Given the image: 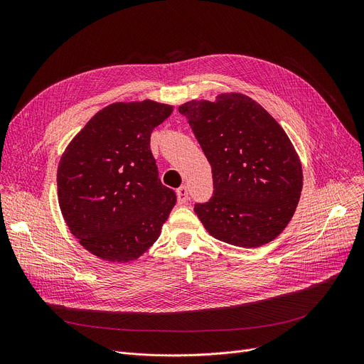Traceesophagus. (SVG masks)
Masks as SVG:
<instances>
[{
	"instance_id": "esophagus-1",
	"label": "esophagus",
	"mask_w": 364,
	"mask_h": 364,
	"mask_svg": "<svg viewBox=\"0 0 364 364\" xmlns=\"http://www.w3.org/2000/svg\"><path fill=\"white\" fill-rule=\"evenodd\" d=\"M177 200L180 205H184L188 200V190L186 186H181L177 188Z\"/></svg>"
}]
</instances>
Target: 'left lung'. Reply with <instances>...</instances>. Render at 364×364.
<instances>
[{"label": "left lung", "instance_id": "obj_1", "mask_svg": "<svg viewBox=\"0 0 364 364\" xmlns=\"http://www.w3.org/2000/svg\"><path fill=\"white\" fill-rule=\"evenodd\" d=\"M213 166L214 196L195 206L213 237L240 247L274 240L289 224L302 190V166L288 134L242 92L178 107Z\"/></svg>", "mask_w": 364, "mask_h": 364}]
</instances>
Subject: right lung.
Here are the masks:
<instances>
[{"mask_svg": "<svg viewBox=\"0 0 364 364\" xmlns=\"http://www.w3.org/2000/svg\"><path fill=\"white\" fill-rule=\"evenodd\" d=\"M174 110L155 100L112 103L85 124L57 168L66 225L100 259L129 262L155 243L174 208L158 177L150 134Z\"/></svg>", "mask_w": 364, "mask_h": 364, "instance_id": "obj_1", "label": "right lung"}]
</instances>
